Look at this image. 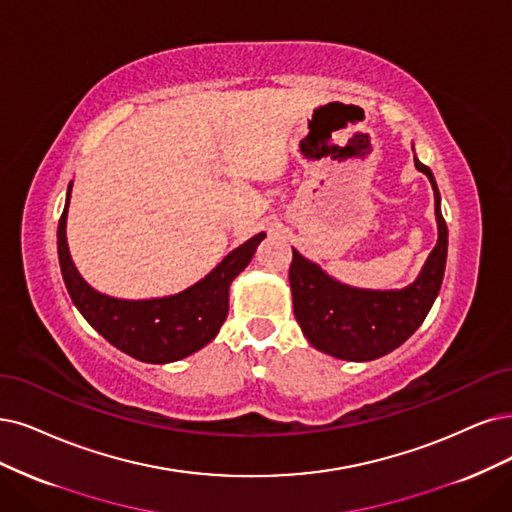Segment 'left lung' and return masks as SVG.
I'll return each instance as SVG.
<instances>
[{
	"mask_svg": "<svg viewBox=\"0 0 512 512\" xmlns=\"http://www.w3.org/2000/svg\"><path fill=\"white\" fill-rule=\"evenodd\" d=\"M415 168L430 179L439 240L420 276L401 291L354 289L333 280L316 263L293 249L289 282L293 312L308 342L344 361H373L405 344L437 299L447 261V223L441 215V194L430 168L418 158Z\"/></svg>",
	"mask_w": 512,
	"mask_h": 512,
	"instance_id": "left-lung-1",
	"label": "left lung"
}]
</instances>
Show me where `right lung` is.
I'll use <instances>...</instances> for the list:
<instances>
[{"label":"right lung","instance_id":"obj_1","mask_svg":"<svg viewBox=\"0 0 512 512\" xmlns=\"http://www.w3.org/2000/svg\"><path fill=\"white\" fill-rule=\"evenodd\" d=\"M71 185L59 219L56 244L69 297L92 329H97L111 346L151 365L181 361L213 342L230 310L232 280L249 266L266 234L261 232L240 244L211 274L177 295L139 301L109 297L94 291L71 261L65 234Z\"/></svg>","mask_w":512,"mask_h":512}]
</instances>
